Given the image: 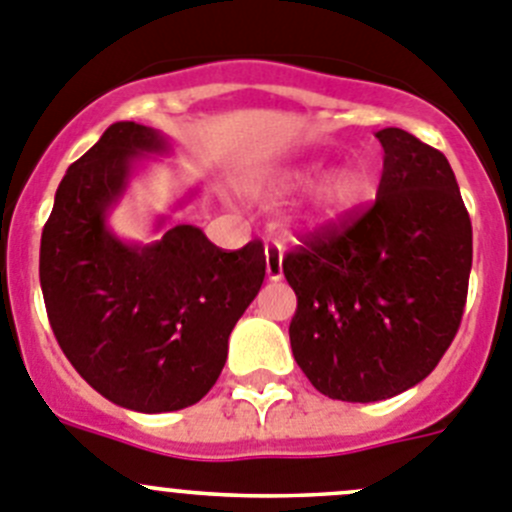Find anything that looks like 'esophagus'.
<instances>
[{"label":"esophagus","instance_id":"34e87169","mask_svg":"<svg viewBox=\"0 0 512 512\" xmlns=\"http://www.w3.org/2000/svg\"><path fill=\"white\" fill-rule=\"evenodd\" d=\"M283 257H285V247L280 245V242H267V245H265L267 280L283 278Z\"/></svg>","mask_w":512,"mask_h":512}]
</instances>
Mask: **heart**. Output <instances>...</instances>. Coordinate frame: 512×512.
<instances>
[{
    "instance_id": "b5f03b06",
    "label": "heart",
    "mask_w": 512,
    "mask_h": 512,
    "mask_svg": "<svg viewBox=\"0 0 512 512\" xmlns=\"http://www.w3.org/2000/svg\"><path fill=\"white\" fill-rule=\"evenodd\" d=\"M323 176V164H305L300 169L290 171L280 181V189H308ZM366 179L356 169H338L323 181L321 194H318V209L323 214H341L351 209L364 194Z\"/></svg>"
}]
</instances>
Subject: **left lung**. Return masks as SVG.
Returning a JSON list of instances; mask_svg holds the SVG:
<instances>
[{"label": "left lung", "instance_id": "left-lung-1", "mask_svg": "<svg viewBox=\"0 0 512 512\" xmlns=\"http://www.w3.org/2000/svg\"><path fill=\"white\" fill-rule=\"evenodd\" d=\"M376 138V202L283 260L298 295L295 361L321 394L358 404L432 374L460 328L472 267L470 214L450 161L401 128Z\"/></svg>", "mask_w": 512, "mask_h": 512}]
</instances>
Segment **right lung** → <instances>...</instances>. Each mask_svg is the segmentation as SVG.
Here are the masks:
<instances>
[{
	"label": "right lung",
	"instance_id": "obj_1",
	"mask_svg": "<svg viewBox=\"0 0 512 512\" xmlns=\"http://www.w3.org/2000/svg\"><path fill=\"white\" fill-rule=\"evenodd\" d=\"M154 128L118 121L62 176L42 229L40 285L52 333L98 394L143 414L197 404L219 379L234 323L265 280L262 242L224 252L194 224L123 242L108 212L136 164L166 154Z\"/></svg>",
	"mask_w": 512,
	"mask_h": 512
}]
</instances>
